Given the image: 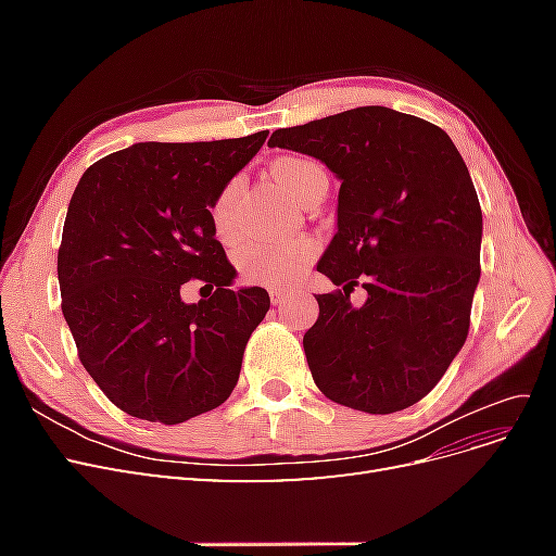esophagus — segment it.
<instances>
[{
  "instance_id": "esophagus-1",
  "label": "esophagus",
  "mask_w": 556,
  "mask_h": 556,
  "mask_svg": "<svg viewBox=\"0 0 556 556\" xmlns=\"http://www.w3.org/2000/svg\"><path fill=\"white\" fill-rule=\"evenodd\" d=\"M268 296H271V304H274V306H278V304H282L285 296H288V292L274 288V290H268Z\"/></svg>"
}]
</instances>
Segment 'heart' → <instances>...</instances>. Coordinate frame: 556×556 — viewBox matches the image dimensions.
I'll use <instances>...</instances> for the list:
<instances>
[{"mask_svg": "<svg viewBox=\"0 0 556 556\" xmlns=\"http://www.w3.org/2000/svg\"><path fill=\"white\" fill-rule=\"evenodd\" d=\"M325 172L315 160L304 155L278 157L271 164V178L282 194H288L294 204H301L313 190V182L323 178ZM239 182L231 180L215 197L211 206V223L215 237L220 241L233 239V204H237ZM317 255V243L301 237L285 243L252 241L237 252V266L241 280L248 285H264V288H290L294 285L313 257Z\"/></svg>", "mask_w": 556, "mask_h": 556, "instance_id": "obj_1", "label": "heart"}]
</instances>
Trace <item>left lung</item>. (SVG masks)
Listing matches in <instances>:
<instances>
[{
  "label": "left lung",
  "instance_id": "8db88e82",
  "mask_svg": "<svg viewBox=\"0 0 556 556\" xmlns=\"http://www.w3.org/2000/svg\"><path fill=\"white\" fill-rule=\"evenodd\" d=\"M341 180L336 233L317 262L343 292L317 294L304 336L315 384L341 406H413L462 350L480 280L482 211L457 146L422 117L359 106L276 129ZM362 283L365 306L349 304Z\"/></svg>",
  "mask_w": 556,
  "mask_h": 556
}]
</instances>
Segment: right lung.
I'll use <instances>...</instances> for the list:
<instances>
[{"label": "right lung", "mask_w": 556, "mask_h": 556, "mask_svg": "<svg viewBox=\"0 0 556 556\" xmlns=\"http://www.w3.org/2000/svg\"><path fill=\"white\" fill-rule=\"evenodd\" d=\"M268 131L199 143H134L80 176L58 252L62 313L80 364L117 408L180 425L225 403L271 299L231 290L211 206ZM188 279L215 287L185 305Z\"/></svg>", "instance_id": "add662e5"}]
</instances>
